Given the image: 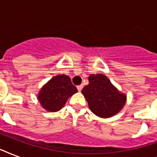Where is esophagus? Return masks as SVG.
Wrapping results in <instances>:
<instances>
[{
    "instance_id": "esophagus-1",
    "label": "esophagus",
    "mask_w": 157,
    "mask_h": 157,
    "mask_svg": "<svg viewBox=\"0 0 157 157\" xmlns=\"http://www.w3.org/2000/svg\"><path fill=\"white\" fill-rule=\"evenodd\" d=\"M82 88H83V86H82V85H81V86H77V90H78V91H81V90H82Z\"/></svg>"
}]
</instances>
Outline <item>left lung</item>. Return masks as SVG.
Listing matches in <instances>:
<instances>
[{
	"instance_id": "1",
	"label": "left lung",
	"mask_w": 157,
	"mask_h": 157,
	"mask_svg": "<svg viewBox=\"0 0 157 157\" xmlns=\"http://www.w3.org/2000/svg\"><path fill=\"white\" fill-rule=\"evenodd\" d=\"M81 93L88 102L91 112L103 118L117 114L126 101V96L120 93L103 74L89 76V85L84 87Z\"/></svg>"
}]
</instances>
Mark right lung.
I'll use <instances>...</instances> for the list:
<instances>
[{
  "label": "right lung",
  "mask_w": 157,
  "mask_h": 157,
  "mask_svg": "<svg viewBox=\"0 0 157 157\" xmlns=\"http://www.w3.org/2000/svg\"><path fill=\"white\" fill-rule=\"evenodd\" d=\"M77 92L71 79L66 75L53 77L43 86L38 94V99L45 109L49 112H57L66 103L67 98Z\"/></svg>",
  "instance_id": "1"
}]
</instances>
